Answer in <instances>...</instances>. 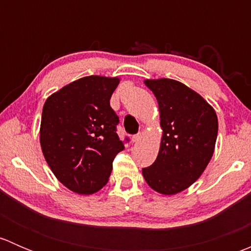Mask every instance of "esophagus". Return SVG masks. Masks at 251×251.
Here are the masks:
<instances>
[{
    "instance_id": "34e87169",
    "label": "esophagus",
    "mask_w": 251,
    "mask_h": 251,
    "mask_svg": "<svg viewBox=\"0 0 251 251\" xmlns=\"http://www.w3.org/2000/svg\"><path fill=\"white\" fill-rule=\"evenodd\" d=\"M141 140H142V135H141V133H138V135L132 136V138H131V141H132V143H137V142H140Z\"/></svg>"
}]
</instances>
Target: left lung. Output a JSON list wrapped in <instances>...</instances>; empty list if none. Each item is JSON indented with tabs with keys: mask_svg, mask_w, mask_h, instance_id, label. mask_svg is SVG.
Wrapping results in <instances>:
<instances>
[{
	"mask_svg": "<svg viewBox=\"0 0 251 251\" xmlns=\"http://www.w3.org/2000/svg\"><path fill=\"white\" fill-rule=\"evenodd\" d=\"M159 104L163 130L156 160L142 169L151 189L173 196L194 183L211 160L217 115L199 93L173 78L144 80Z\"/></svg>",
	"mask_w": 251,
	"mask_h": 251,
	"instance_id": "1",
	"label": "left lung"
}]
</instances>
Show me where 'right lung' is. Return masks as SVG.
I'll return each instance as SVG.
<instances>
[{
    "mask_svg": "<svg viewBox=\"0 0 251 251\" xmlns=\"http://www.w3.org/2000/svg\"><path fill=\"white\" fill-rule=\"evenodd\" d=\"M120 78L91 75L73 81L45 102L40 143L60 183L77 194H93L109 178L124 143L110 97Z\"/></svg>",
    "mask_w": 251,
    "mask_h": 251,
    "instance_id": "1",
    "label": "right lung"
}]
</instances>
